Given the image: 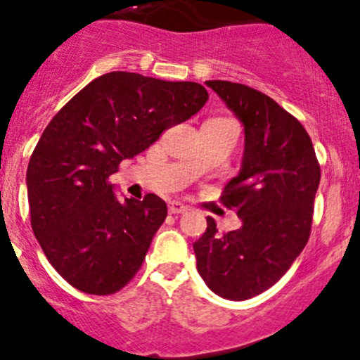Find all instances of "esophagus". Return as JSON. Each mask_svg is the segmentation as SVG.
I'll list each match as a JSON object with an SVG mask.
<instances>
[{
	"instance_id": "1",
	"label": "esophagus",
	"mask_w": 360,
	"mask_h": 360,
	"mask_svg": "<svg viewBox=\"0 0 360 360\" xmlns=\"http://www.w3.org/2000/svg\"><path fill=\"white\" fill-rule=\"evenodd\" d=\"M188 210H190V207L184 205V203H181V202H176V200L169 203L170 214H184V212H188Z\"/></svg>"
}]
</instances>
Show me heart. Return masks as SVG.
<instances>
[{
    "label": "heart",
    "instance_id": "obj_1",
    "mask_svg": "<svg viewBox=\"0 0 360 360\" xmlns=\"http://www.w3.org/2000/svg\"><path fill=\"white\" fill-rule=\"evenodd\" d=\"M210 120H219V122H234V120L226 119V117H215V119H210Z\"/></svg>",
    "mask_w": 360,
    "mask_h": 360
}]
</instances>
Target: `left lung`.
Listing matches in <instances>:
<instances>
[{"mask_svg":"<svg viewBox=\"0 0 360 360\" xmlns=\"http://www.w3.org/2000/svg\"><path fill=\"white\" fill-rule=\"evenodd\" d=\"M207 86L245 126L243 165L219 198L243 226L219 234L207 217L193 243L196 269L219 297L248 300L278 283L307 245L321 167L305 127L272 98L238 82Z\"/></svg>","mask_w":360,"mask_h":360,"instance_id":"8db88e82","label":"left lung"}]
</instances>
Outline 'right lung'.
Here are the masks:
<instances>
[{"instance_id": "obj_1", "label": "right lung", "mask_w": 360, "mask_h": 360, "mask_svg": "<svg viewBox=\"0 0 360 360\" xmlns=\"http://www.w3.org/2000/svg\"><path fill=\"white\" fill-rule=\"evenodd\" d=\"M207 100L198 82L108 72L53 117L29 160L30 226L69 285L113 295L141 269L167 205L153 193L119 202L110 176Z\"/></svg>"}]
</instances>
